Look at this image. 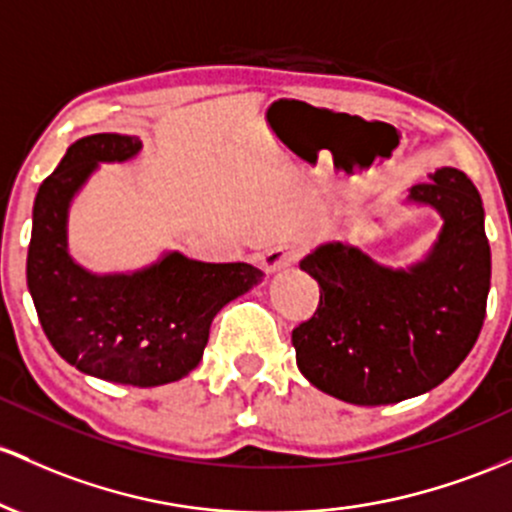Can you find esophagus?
<instances>
[{
    "label": "esophagus",
    "instance_id": "34e87169",
    "mask_svg": "<svg viewBox=\"0 0 512 512\" xmlns=\"http://www.w3.org/2000/svg\"><path fill=\"white\" fill-rule=\"evenodd\" d=\"M299 255L301 252L296 245H277L262 255V269H265L267 274L282 272V269L294 265V262L299 260Z\"/></svg>",
    "mask_w": 512,
    "mask_h": 512
}]
</instances>
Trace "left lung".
I'll list each match as a JSON object with an SVG mask.
<instances>
[{
    "label": "left lung",
    "mask_w": 512,
    "mask_h": 512,
    "mask_svg": "<svg viewBox=\"0 0 512 512\" xmlns=\"http://www.w3.org/2000/svg\"><path fill=\"white\" fill-rule=\"evenodd\" d=\"M442 230L408 269L376 265L359 247L318 245L301 260L320 286L311 318L294 328L296 364L320 391L355 406H386L435 389L474 347L491 289L484 204L454 167L415 184Z\"/></svg>",
    "instance_id": "8db88e82"
}]
</instances>
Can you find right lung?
Listing matches in <instances>:
<instances>
[{"label":"right lung","instance_id":"right-lung-1","mask_svg":"<svg viewBox=\"0 0 512 512\" xmlns=\"http://www.w3.org/2000/svg\"><path fill=\"white\" fill-rule=\"evenodd\" d=\"M136 136L94 133L67 148L33 204L26 282L43 333L65 362L114 384L148 389L179 381L204 357L211 320L252 286L247 262L189 260L167 252L128 274H94L67 252V211L99 162H126Z\"/></svg>","mask_w":512,"mask_h":512}]
</instances>
